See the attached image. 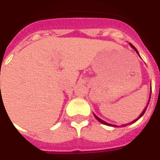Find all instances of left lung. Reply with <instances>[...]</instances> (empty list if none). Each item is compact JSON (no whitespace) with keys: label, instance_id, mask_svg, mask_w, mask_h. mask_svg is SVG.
Returning a JSON list of instances; mask_svg holds the SVG:
<instances>
[{"label":"left lung","instance_id":"obj_1","mask_svg":"<svg viewBox=\"0 0 160 160\" xmlns=\"http://www.w3.org/2000/svg\"><path fill=\"white\" fill-rule=\"evenodd\" d=\"M129 44H130V46H131V47H132V48H133V49H134V50H135V52L137 53L138 55H139V53H138L137 49H135V47H134V45H132V44H131V43H129ZM151 92H152V90H151ZM150 97H151V93H150ZM149 101H150V99H149V100H148V104H149ZM148 105H147V107H146V108H145V109H144V111H142V113H141V114L140 115V117H139V118H138L137 119H135V120H134V121H133V122H131L130 123H134V122H136V121H137V120H139V119H140V118H141V117H142V116H143V115H144L145 111H146V110H147V108H148ZM94 117H95V118H97V120L98 121V122H100L101 123H103V124H105V125H108V126H113V127H116V126H115V125H112V124L107 123V122H104V121H103V120H102V119H100V118H98V117H97V116H96V115H94ZM130 123H129V124H130ZM125 125H126V124H125ZM125 125H122V126H125Z\"/></svg>","mask_w":160,"mask_h":160}]
</instances>
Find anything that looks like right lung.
<instances>
[{
	"label": "right lung",
	"mask_w": 160,
	"mask_h": 160,
	"mask_svg": "<svg viewBox=\"0 0 160 160\" xmlns=\"http://www.w3.org/2000/svg\"><path fill=\"white\" fill-rule=\"evenodd\" d=\"M0 87H1V86H0Z\"/></svg>",
	"instance_id": "add662e5"
}]
</instances>
